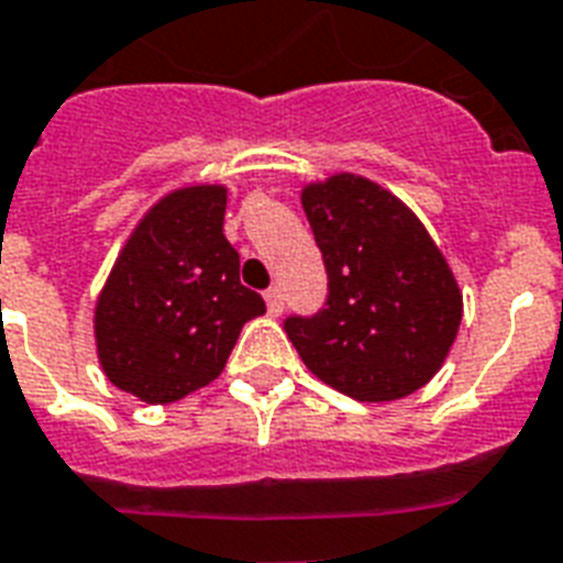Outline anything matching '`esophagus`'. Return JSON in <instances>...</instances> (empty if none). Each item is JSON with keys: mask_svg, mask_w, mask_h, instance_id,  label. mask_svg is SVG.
I'll list each match as a JSON object with an SVG mask.
<instances>
[{"mask_svg": "<svg viewBox=\"0 0 563 563\" xmlns=\"http://www.w3.org/2000/svg\"><path fill=\"white\" fill-rule=\"evenodd\" d=\"M264 302H267V311L273 313V317H278V313L285 311V296H282V287H269L267 294H264Z\"/></svg>", "mask_w": 563, "mask_h": 563, "instance_id": "34e87169", "label": "esophagus"}]
</instances>
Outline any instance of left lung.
<instances>
[{
  "label": "left lung",
  "mask_w": 563,
  "mask_h": 563,
  "mask_svg": "<svg viewBox=\"0 0 563 563\" xmlns=\"http://www.w3.org/2000/svg\"><path fill=\"white\" fill-rule=\"evenodd\" d=\"M329 273L317 317L285 322L313 376L358 402H394L429 385L464 317L459 278L420 217L358 173L302 185Z\"/></svg>",
  "instance_id": "left-lung-1"
}]
</instances>
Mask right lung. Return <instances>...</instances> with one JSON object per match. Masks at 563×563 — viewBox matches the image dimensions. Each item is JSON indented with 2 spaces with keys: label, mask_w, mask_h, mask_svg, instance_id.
<instances>
[{
  "label": "right lung",
  "mask_w": 563,
  "mask_h": 563,
  "mask_svg": "<svg viewBox=\"0 0 563 563\" xmlns=\"http://www.w3.org/2000/svg\"><path fill=\"white\" fill-rule=\"evenodd\" d=\"M225 185H185L143 213L93 308L104 378L146 405H169L220 376L238 334L267 311L241 285L225 234Z\"/></svg>",
  "instance_id": "obj_1"
}]
</instances>
